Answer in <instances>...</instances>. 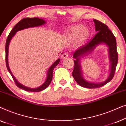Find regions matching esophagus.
<instances>
[{"label": "esophagus", "mask_w": 126, "mask_h": 126, "mask_svg": "<svg viewBox=\"0 0 126 126\" xmlns=\"http://www.w3.org/2000/svg\"><path fill=\"white\" fill-rule=\"evenodd\" d=\"M68 57V54L67 53H63V55H62L61 56V58H63V59H65V58H67Z\"/></svg>", "instance_id": "1"}]
</instances>
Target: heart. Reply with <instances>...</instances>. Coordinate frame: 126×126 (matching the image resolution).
I'll list each match as a JSON object with an SVG mask.
<instances>
[{
  "mask_svg": "<svg viewBox=\"0 0 126 126\" xmlns=\"http://www.w3.org/2000/svg\"><path fill=\"white\" fill-rule=\"evenodd\" d=\"M66 38L72 39L76 38L77 44H81L83 43L88 37V32L87 29L83 28V26L76 25L70 26L66 32Z\"/></svg>",
  "mask_w": 126,
  "mask_h": 126,
  "instance_id": "heart-1",
  "label": "heart"
}]
</instances>
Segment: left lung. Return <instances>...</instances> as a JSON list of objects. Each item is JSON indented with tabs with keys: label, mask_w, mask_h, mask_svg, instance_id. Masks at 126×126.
I'll list each match as a JSON object with an SVG mask.
<instances>
[{
	"label": "left lung",
	"mask_w": 126,
	"mask_h": 126,
	"mask_svg": "<svg viewBox=\"0 0 126 126\" xmlns=\"http://www.w3.org/2000/svg\"><path fill=\"white\" fill-rule=\"evenodd\" d=\"M95 23V30L97 34L91 40L85 45L82 46L73 53L74 69L72 76L80 86L87 88H97L109 82L114 76L116 65L118 63V56L116 50V41L114 35L108 26L102 22L94 19ZM100 44H105L109 47V54L110 61V73L108 78L100 83L88 82L82 76L80 59L81 57L88 55Z\"/></svg>",
	"instance_id": "1"
}]
</instances>
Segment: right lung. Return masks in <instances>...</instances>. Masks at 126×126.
I'll use <instances>...</instances> for the list:
<instances>
[{
    "label": "right lung",
    "instance_id": "obj_1",
    "mask_svg": "<svg viewBox=\"0 0 126 126\" xmlns=\"http://www.w3.org/2000/svg\"><path fill=\"white\" fill-rule=\"evenodd\" d=\"M46 23V21L44 19H41L39 18H23L18 22V23L16 24L14 28L12 29L11 32H10L9 35H8L7 38L6 43V66L7 68L8 71L9 72L10 75H11L12 77H13L14 81L15 83L16 84L17 87L21 88L23 90L29 91V92H39V91L44 90L46 88L48 87V86L50 85V82L53 79V72L55 67L60 62V59L58 58L57 60H56L52 65L50 66L49 69L47 70V77L45 82L43 83L42 85L37 88H31L26 87V86L22 85L19 82L15 77L14 76V75L11 72L10 70L9 65H8V48H9V45L11 41V39L15 35L17 32H19L20 30H22L23 29H28L30 27H34L37 26H40Z\"/></svg>",
    "mask_w": 126,
    "mask_h": 126
}]
</instances>
